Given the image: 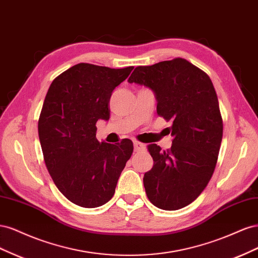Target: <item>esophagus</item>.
<instances>
[{
  "instance_id": "1",
  "label": "esophagus",
  "mask_w": 258,
  "mask_h": 258,
  "mask_svg": "<svg viewBox=\"0 0 258 258\" xmlns=\"http://www.w3.org/2000/svg\"><path fill=\"white\" fill-rule=\"evenodd\" d=\"M145 150V144L139 142V141H135V151L136 152H141Z\"/></svg>"
}]
</instances>
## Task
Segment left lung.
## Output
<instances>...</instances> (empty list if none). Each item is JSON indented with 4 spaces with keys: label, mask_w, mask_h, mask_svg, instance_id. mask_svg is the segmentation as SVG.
Wrapping results in <instances>:
<instances>
[{
    "label": "left lung",
    "mask_w": 258,
    "mask_h": 258,
    "mask_svg": "<svg viewBox=\"0 0 258 258\" xmlns=\"http://www.w3.org/2000/svg\"><path fill=\"white\" fill-rule=\"evenodd\" d=\"M129 83L151 88L157 114L167 121L172 146H147L154 160L144 174L147 198L162 210L182 209L197 199L212 177L223 138L218 99L209 75L183 58L137 67Z\"/></svg>",
    "instance_id": "1"
}]
</instances>
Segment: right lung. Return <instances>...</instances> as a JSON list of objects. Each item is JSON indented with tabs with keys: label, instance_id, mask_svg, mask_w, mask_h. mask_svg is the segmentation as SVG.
Here are the masks:
<instances>
[{
	"label": "right lung",
	"instance_id": "obj_1",
	"mask_svg": "<svg viewBox=\"0 0 258 258\" xmlns=\"http://www.w3.org/2000/svg\"><path fill=\"white\" fill-rule=\"evenodd\" d=\"M134 67L79 63L54 79L38 118V138L54 185L74 205L103 206L134 152L129 139L99 142L96 123L110 118L112 92Z\"/></svg>",
	"mask_w": 258,
	"mask_h": 258
}]
</instances>
